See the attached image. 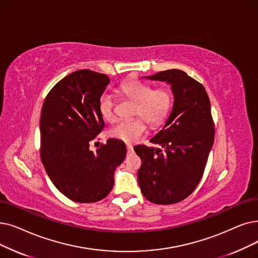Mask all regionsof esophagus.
<instances>
[{
	"label": "esophagus",
	"mask_w": 258,
	"mask_h": 258,
	"mask_svg": "<svg viewBox=\"0 0 258 258\" xmlns=\"http://www.w3.org/2000/svg\"><path fill=\"white\" fill-rule=\"evenodd\" d=\"M126 150H127V153H132L133 152V145L132 144H126Z\"/></svg>",
	"instance_id": "1"
}]
</instances>
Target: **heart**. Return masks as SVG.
Returning a JSON list of instances; mask_svg holds the SVG:
<instances>
[{
	"label": "heart",
	"instance_id": "obj_1",
	"mask_svg": "<svg viewBox=\"0 0 258 258\" xmlns=\"http://www.w3.org/2000/svg\"><path fill=\"white\" fill-rule=\"evenodd\" d=\"M121 95L135 103L133 113L139 115L151 126L160 125L172 109L173 97L165 88L154 89L153 86L139 81H128L119 87ZM100 115L104 120L114 118V98L104 93L98 103ZM145 123L141 118L120 120L108 130V136L126 143L135 142L145 131Z\"/></svg>",
	"mask_w": 258,
	"mask_h": 258
}]
</instances>
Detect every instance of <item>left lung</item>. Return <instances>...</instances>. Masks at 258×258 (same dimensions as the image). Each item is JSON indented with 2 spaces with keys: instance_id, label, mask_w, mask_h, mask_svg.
I'll return each instance as SVG.
<instances>
[{
  "instance_id": "left-lung-1",
  "label": "left lung",
  "mask_w": 258,
  "mask_h": 258,
  "mask_svg": "<svg viewBox=\"0 0 258 258\" xmlns=\"http://www.w3.org/2000/svg\"><path fill=\"white\" fill-rule=\"evenodd\" d=\"M143 78L171 85L174 103L164 125L151 139L158 148H134L142 161L138 183L151 203L172 205L192 194L203 177L215 134L211 103L203 84L182 71Z\"/></svg>"
}]
</instances>
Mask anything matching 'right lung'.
<instances>
[{"label": "right lung", "mask_w": 258, "mask_h": 258, "mask_svg": "<svg viewBox=\"0 0 258 258\" xmlns=\"http://www.w3.org/2000/svg\"><path fill=\"white\" fill-rule=\"evenodd\" d=\"M108 83L106 75L76 71L55 84L43 103L42 163L54 186L77 203L106 197L126 156L124 142L110 138L97 153L89 150V142L104 128L98 103Z\"/></svg>", "instance_id": "1"}]
</instances>
